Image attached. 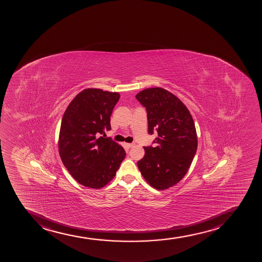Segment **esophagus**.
<instances>
[{
    "label": "esophagus",
    "instance_id": "obj_1",
    "mask_svg": "<svg viewBox=\"0 0 262 262\" xmlns=\"http://www.w3.org/2000/svg\"><path fill=\"white\" fill-rule=\"evenodd\" d=\"M127 147H133V146H135V143H126L125 144Z\"/></svg>",
    "mask_w": 262,
    "mask_h": 262
}]
</instances>
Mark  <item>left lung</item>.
I'll list each match as a JSON object with an SVG mask.
<instances>
[{"mask_svg":"<svg viewBox=\"0 0 262 262\" xmlns=\"http://www.w3.org/2000/svg\"><path fill=\"white\" fill-rule=\"evenodd\" d=\"M136 99L146 107L148 134L158 137L155 146H144L145 155L137 163L142 176L157 190H166L185 177L198 149V136L190 111L165 89L149 88Z\"/></svg>","mask_w":262,"mask_h":262,"instance_id":"left-lung-1","label":"left lung"}]
</instances>
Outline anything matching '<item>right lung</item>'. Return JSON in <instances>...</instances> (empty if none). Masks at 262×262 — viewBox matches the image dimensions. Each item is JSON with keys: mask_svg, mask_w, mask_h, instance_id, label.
Segmentation results:
<instances>
[{"mask_svg": "<svg viewBox=\"0 0 262 262\" xmlns=\"http://www.w3.org/2000/svg\"><path fill=\"white\" fill-rule=\"evenodd\" d=\"M119 98L117 92L85 89L63 114L59 155L70 174L85 187L100 189L111 182L126 156L111 138L99 137L111 129V116Z\"/></svg>", "mask_w": 262, "mask_h": 262, "instance_id": "right-lung-1", "label": "right lung"}]
</instances>
